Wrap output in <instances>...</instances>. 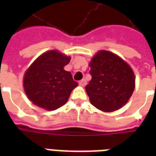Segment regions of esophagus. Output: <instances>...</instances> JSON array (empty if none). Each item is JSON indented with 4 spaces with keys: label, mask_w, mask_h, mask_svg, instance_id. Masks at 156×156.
Listing matches in <instances>:
<instances>
[{
    "label": "esophagus",
    "mask_w": 156,
    "mask_h": 156,
    "mask_svg": "<svg viewBox=\"0 0 156 156\" xmlns=\"http://www.w3.org/2000/svg\"><path fill=\"white\" fill-rule=\"evenodd\" d=\"M79 83V85H80V86H82V87H84L85 85H86V83H87V82H86V80H85V79H82V80H80V81H79V83Z\"/></svg>",
    "instance_id": "esophagus-1"
}]
</instances>
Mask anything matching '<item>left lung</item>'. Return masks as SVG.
<instances>
[{
    "label": "left lung",
    "mask_w": 156,
    "mask_h": 156,
    "mask_svg": "<svg viewBox=\"0 0 156 156\" xmlns=\"http://www.w3.org/2000/svg\"><path fill=\"white\" fill-rule=\"evenodd\" d=\"M92 79L86 87L89 100L95 108L113 112L122 108L134 92V72L118 55L101 50L89 62Z\"/></svg>",
    "instance_id": "1"
}]
</instances>
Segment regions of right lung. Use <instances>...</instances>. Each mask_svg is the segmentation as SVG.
<instances>
[{
	"label": "right lung",
	"mask_w": 156,
	"mask_h": 156,
	"mask_svg": "<svg viewBox=\"0 0 156 156\" xmlns=\"http://www.w3.org/2000/svg\"><path fill=\"white\" fill-rule=\"evenodd\" d=\"M70 59L57 50H51L32 62L23 78L26 94L32 104L47 110H55L66 104L78 86L71 73L63 68Z\"/></svg>",
	"instance_id": "right-lung-1"
}]
</instances>
